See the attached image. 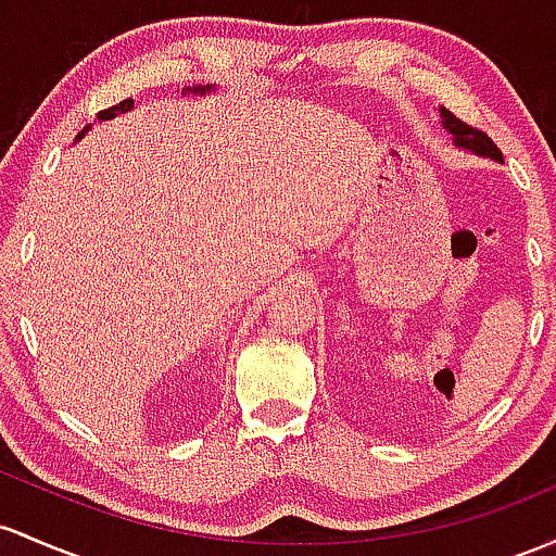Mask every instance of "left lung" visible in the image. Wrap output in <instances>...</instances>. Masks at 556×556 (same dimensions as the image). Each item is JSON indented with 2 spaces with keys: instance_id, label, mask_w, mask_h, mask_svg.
Listing matches in <instances>:
<instances>
[{
  "instance_id": "8db88e82",
  "label": "left lung",
  "mask_w": 556,
  "mask_h": 556,
  "mask_svg": "<svg viewBox=\"0 0 556 556\" xmlns=\"http://www.w3.org/2000/svg\"><path fill=\"white\" fill-rule=\"evenodd\" d=\"M441 124H443V129H446L451 137H454L456 148L475 152V155L491 157V161H496V163L504 161L502 150H498L496 144L491 142V137H488V134H483L480 129H472V126H467L465 121L456 118V115L446 108H441Z\"/></svg>"
}]
</instances>
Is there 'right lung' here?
I'll return each instance as SVG.
<instances>
[{
    "mask_svg": "<svg viewBox=\"0 0 556 556\" xmlns=\"http://www.w3.org/2000/svg\"><path fill=\"white\" fill-rule=\"evenodd\" d=\"M211 89H216V87H192L189 91H192L194 97H203L205 91H211ZM131 108H134V100L129 97V100L118 102V105H113V108H108V110H100V113H97V121H110V118H115V115H121V113H129ZM89 129H91V126H84V131H78L76 139H81Z\"/></svg>",
    "mask_w": 556,
    "mask_h": 556,
    "instance_id": "add662e5",
    "label": "right lung"
}]
</instances>
